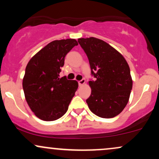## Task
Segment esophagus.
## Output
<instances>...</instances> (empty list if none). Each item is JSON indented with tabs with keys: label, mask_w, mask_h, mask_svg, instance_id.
Returning <instances> with one entry per match:
<instances>
[{
	"label": "esophagus",
	"mask_w": 159,
	"mask_h": 159,
	"mask_svg": "<svg viewBox=\"0 0 159 159\" xmlns=\"http://www.w3.org/2000/svg\"><path fill=\"white\" fill-rule=\"evenodd\" d=\"M84 84H85V79H82V80H81V81H78V85H79L80 87L82 85H84Z\"/></svg>",
	"instance_id": "esophagus-1"
}]
</instances>
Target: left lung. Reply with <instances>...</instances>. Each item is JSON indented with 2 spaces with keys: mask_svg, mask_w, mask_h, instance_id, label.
I'll return each instance as SVG.
<instances>
[{
  "mask_svg": "<svg viewBox=\"0 0 159 159\" xmlns=\"http://www.w3.org/2000/svg\"><path fill=\"white\" fill-rule=\"evenodd\" d=\"M78 43L89 59L92 75L91 95L87 99L89 110L104 118L122 112L129 101L133 80L127 61L107 43L96 38H79Z\"/></svg>",
  "mask_w": 159,
  "mask_h": 159,
  "instance_id": "1",
  "label": "left lung"
}]
</instances>
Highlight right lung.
Segmentation results:
<instances>
[{"label": "right lung", "instance_id": "add662e5", "mask_svg": "<svg viewBox=\"0 0 159 159\" xmlns=\"http://www.w3.org/2000/svg\"><path fill=\"white\" fill-rule=\"evenodd\" d=\"M78 45L75 39L56 40L45 46L26 65L23 89L32 112L43 121L62 117L77 90L76 81L59 78L66 54Z\"/></svg>", "mask_w": 159, "mask_h": 159}]
</instances>
